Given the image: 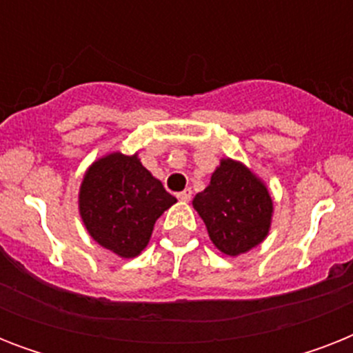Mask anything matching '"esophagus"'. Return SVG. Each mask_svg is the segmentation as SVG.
I'll return each mask as SVG.
<instances>
[{"mask_svg":"<svg viewBox=\"0 0 353 353\" xmlns=\"http://www.w3.org/2000/svg\"><path fill=\"white\" fill-rule=\"evenodd\" d=\"M190 198H192V190H190V188H185L183 192L177 194V199H179V201H183V203L190 201Z\"/></svg>","mask_w":353,"mask_h":353,"instance_id":"34e87169","label":"esophagus"}]
</instances>
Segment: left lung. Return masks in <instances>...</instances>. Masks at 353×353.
<instances>
[{"label":"left lung","instance_id":"8db88e82","mask_svg":"<svg viewBox=\"0 0 353 353\" xmlns=\"http://www.w3.org/2000/svg\"><path fill=\"white\" fill-rule=\"evenodd\" d=\"M192 207L221 254L240 256L260 245L273 221L268 185L241 161L221 157L209 187L196 194Z\"/></svg>","mask_w":353,"mask_h":353}]
</instances>
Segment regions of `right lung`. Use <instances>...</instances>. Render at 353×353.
<instances>
[{
  "label": "right lung",
  "instance_id": "right-lung-1",
  "mask_svg": "<svg viewBox=\"0 0 353 353\" xmlns=\"http://www.w3.org/2000/svg\"><path fill=\"white\" fill-rule=\"evenodd\" d=\"M177 199L143 166L139 154L110 152L85 170L79 212L88 234L121 258L146 249L155 221Z\"/></svg>",
  "mask_w": 353,
  "mask_h": 353
}]
</instances>
